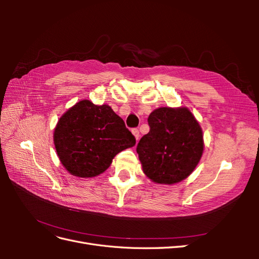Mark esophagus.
Here are the masks:
<instances>
[{
  "label": "esophagus",
  "instance_id": "esophagus-1",
  "mask_svg": "<svg viewBox=\"0 0 259 259\" xmlns=\"http://www.w3.org/2000/svg\"><path fill=\"white\" fill-rule=\"evenodd\" d=\"M132 133H133V135L135 136L136 140H138V139H139V131H138L137 128H133V130H132Z\"/></svg>",
  "mask_w": 259,
  "mask_h": 259
}]
</instances>
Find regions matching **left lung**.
I'll list each match as a JSON object with an SVG mask.
<instances>
[{
	"instance_id": "8db88e82",
	"label": "left lung",
	"mask_w": 259,
	"mask_h": 259,
	"mask_svg": "<svg viewBox=\"0 0 259 259\" xmlns=\"http://www.w3.org/2000/svg\"><path fill=\"white\" fill-rule=\"evenodd\" d=\"M150 131L140 138L136 151L143 170L152 182H182L198 165L203 153V135L187 108H159L148 117Z\"/></svg>"
}]
</instances>
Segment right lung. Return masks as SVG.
Returning <instances> with one entry per match:
<instances>
[{
  "label": "right lung",
  "instance_id": "right-lung-1",
  "mask_svg": "<svg viewBox=\"0 0 259 259\" xmlns=\"http://www.w3.org/2000/svg\"><path fill=\"white\" fill-rule=\"evenodd\" d=\"M54 144L70 174L88 178L104 173L114 156L135 146L136 139L111 107L81 100L59 119Z\"/></svg>",
  "mask_w": 259,
  "mask_h": 259
}]
</instances>
